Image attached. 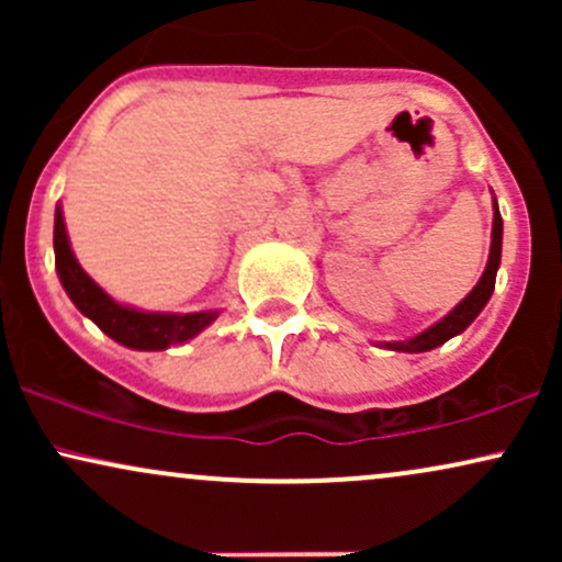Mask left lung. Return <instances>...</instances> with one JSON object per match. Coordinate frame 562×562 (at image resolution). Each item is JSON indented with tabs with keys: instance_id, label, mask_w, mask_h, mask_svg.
Wrapping results in <instances>:
<instances>
[{
	"instance_id": "8db88e82",
	"label": "left lung",
	"mask_w": 562,
	"mask_h": 562,
	"mask_svg": "<svg viewBox=\"0 0 562 562\" xmlns=\"http://www.w3.org/2000/svg\"><path fill=\"white\" fill-rule=\"evenodd\" d=\"M492 209H494L492 248H488L486 269H483L481 280L475 282V288L470 290L465 299L457 303L454 308H451L447 317L438 319L436 325L428 327V330L412 335V338H406V340H380L378 344L380 348H389V351H404V353L430 351V348H438V346L447 344V340L454 338V335L465 333L470 327V322L479 317V314L483 312V306H486L488 299H492L494 282H496V269H499V261H502V216H499V205H496V198L492 200Z\"/></svg>"
}]
</instances>
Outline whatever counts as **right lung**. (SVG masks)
<instances>
[{"label":"right lung","instance_id":"add662e5","mask_svg":"<svg viewBox=\"0 0 562 562\" xmlns=\"http://www.w3.org/2000/svg\"><path fill=\"white\" fill-rule=\"evenodd\" d=\"M55 269L68 299L83 317L92 319L115 344L134 348V351H166L171 346H182L218 317V308L190 314L145 312V308L111 299L92 277L83 272L79 259L74 256L60 203L55 209Z\"/></svg>","mask_w":562,"mask_h":562}]
</instances>
